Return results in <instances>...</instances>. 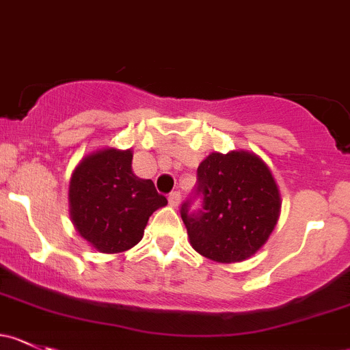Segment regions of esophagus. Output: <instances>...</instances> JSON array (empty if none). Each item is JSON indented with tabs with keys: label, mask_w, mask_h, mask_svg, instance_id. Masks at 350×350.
Instances as JSON below:
<instances>
[{
	"label": "esophagus",
	"mask_w": 350,
	"mask_h": 350,
	"mask_svg": "<svg viewBox=\"0 0 350 350\" xmlns=\"http://www.w3.org/2000/svg\"><path fill=\"white\" fill-rule=\"evenodd\" d=\"M167 201H169V206H171V208H178L179 203H181V194H179L178 191H174V193L169 194Z\"/></svg>",
	"instance_id": "1"
}]
</instances>
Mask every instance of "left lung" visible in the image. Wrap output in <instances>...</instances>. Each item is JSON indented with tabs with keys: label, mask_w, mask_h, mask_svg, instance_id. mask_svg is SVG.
Instances as JSON below:
<instances>
[{
	"label": "left lung",
	"mask_w": 350,
	"mask_h": 350,
	"mask_svg": "<svg viewBox=\"0 0 350 350\" xmlns=\"http://www.w3.org/2000/svg\"><path fill=\"white\" fill-rule=\"evenodd\" d=\"M203 208H181L189 243L216 263H238L267 243L280 216L282 198L270 167L250 150L211 152L198 167Z\"/></svg>",
	"instance_id": "8db88e82"
}]
</instances>
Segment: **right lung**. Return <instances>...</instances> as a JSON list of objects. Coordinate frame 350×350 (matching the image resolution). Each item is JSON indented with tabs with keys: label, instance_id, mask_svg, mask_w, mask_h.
Instances as JSON below:
<instances>
[{
	"label": "right lung",
	"instance_id": "right-lung-1",
	"mask_svg": "<svg viewBox=\"0 0 350 350\" xmlns=\"http://www.w3.org/2000/svg\"><path fill=\"white\" fill-rule=\"evenodd\" d=\"M165 204L167 200L150 179L132 172V149L95 150L80 161L70 178V219L100 253H122L137 245L149 216Z\"/></svg>",
	"mask_w": 350,
	"mask_h": 350
}]
</instances>
